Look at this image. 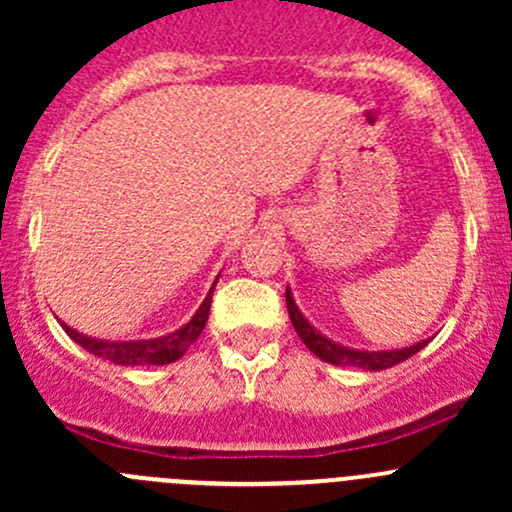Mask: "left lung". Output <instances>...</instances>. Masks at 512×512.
<instances>
[{
  "mask_svg": "<svg viewBox=\"0 0 512 512\" xmlns=\"http://www.w3.org/2000/svg\"><path fill=\"white\" fill-rule=\"evenodd\" d=\"M287 299V312L289 319H292L294 332L299 334V339L304 342V347L309 349L312 354H317L319 359L327 361V364L334 366H356V369H366V371H381V369H391V366L401 364L409 356H414L416 352H421L431 339H423V342L411 344V347H401V349H386V352H366V349H352L344 347V344L332 342L329 337H324L317 327L309 324V319L299 312L297 302H294L292 292H285Z\"/></svg>",
  "mask_w": 512,
  "mask_h": 512,
  "instance_id": "8db88e82",
  "label": "left lung"
}]
</instances>
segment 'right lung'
I'll return each mask as SVG.
<instances>
[{
    "mask_svg": "<svg viewBox=\"0 0 512 512\" xmlns=\"http://www.w3.org/2000/svg\"><path fill=\"white\" fill-rule=\"evenodd\" d=\"M218 285V280L213 282V287L205 294L203 304L198 307V312L193 314L188 324H183L175 332L163 334V337L156 339H133V342H111V339H96L89 337V334L76 332L69 324H61L64 332L74 339L76 344L86 349L89 354L101 356V359L113 361V364L121 366H163L173 364L175 359H180L185 352H188L190 344L200 337V332L205 329V322H208L210 314V302H213V289Z\"/></svg>",
    "mask_w": 512,
    "mask_h": 512,
    "instance_id": "1",
    "label": "right lung"
}]
</instances>
